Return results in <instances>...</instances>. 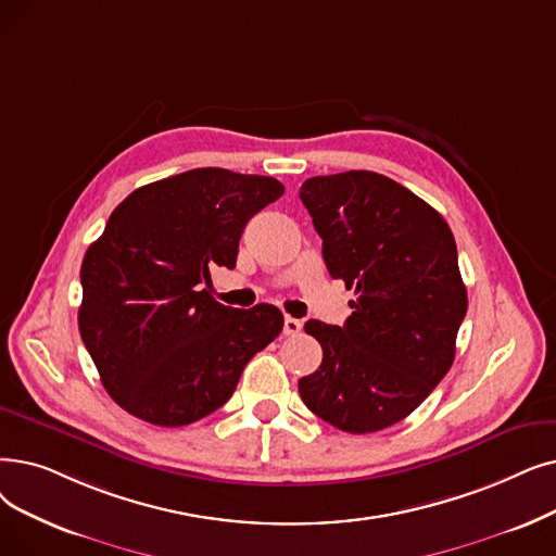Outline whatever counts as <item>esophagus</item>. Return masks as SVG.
<instances>
[{
	"label": "esophagus",
	"mask_w": 556,
	"mask_h": 556,
	"mask_svg": "<svg viewBox=\"0 0 556 556\" xmlns=\"http://www.w3.org/2000/svg\"><path fill=\"white\" fill-rule=\"evenodd\" d=\"M300 329H302V323L298 318H291V316L283 318V333L286 336H295V333H300Z\"/></svg>",
	"instance_id": "1"
}]
</instances>
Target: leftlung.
Here are the masks:
<instances>
[{
    "label": "left lung",
    "mask_w": 556,
    "mask_h": 556,
    "mask_svg": "<svg viewBox=\"0 0 556 556\" xmlns=\"http://www.w3.org/2000/svg\"><path fill=\"white\" fill-rule=\"evenodd\" d=\"M300 200L329 275L356 293L343 327L304 325L323 364L300 379V395L343 431L386 429L418 408L454 361L468 311L454 236L437 208L368 170L311 177Z\"/></svg>",
    "instance_id": "1"
}]
</instances>
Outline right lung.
I'll use <instances>...</instances> for the list:
<instances>
[{
  "instance_id": "1",
  "label": "right lung",
  "mask_w": 556,
  "mask_h": 556,
  "mask_svg": "<svg viewBox=\"0 0 556 556\" xmlns=\"http://www.w3.org/2000/svg\"><path fill=\"white\" fill-rule=\"evenodd\" d=\"M273 177L198 167L134 190L81 263L79 331L106 393L131 416L184 427L220 408L248 361L283 327L273 304L215 302L211 270L236 268Z\"/></svg>"
}]
</instances>
